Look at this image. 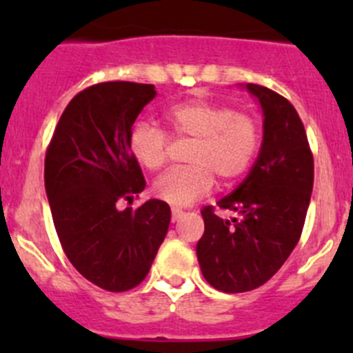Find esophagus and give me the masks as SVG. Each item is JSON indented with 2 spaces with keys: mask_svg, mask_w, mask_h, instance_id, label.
I'll return each instance as SVG.
<instances>
[{
  "mask_svg": "<svg viewBox=\"0 0 353 353\" xmlns=\"http://www.w3.org/2000/svg\"><path fill=\"white\" fill-rule=\"evenodd\" d=\"M183 215H184L183 210L176 208V206H172V222H177V220H179Z\"/></svg>",
  "mask_w": 353,
  "mask_h": 353,
  "instance_id": "esophagus-1",
  "label": "esophagus"
}]
</instances>
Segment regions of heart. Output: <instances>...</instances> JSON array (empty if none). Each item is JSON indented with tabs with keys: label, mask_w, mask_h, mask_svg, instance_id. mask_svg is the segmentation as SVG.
<instances>
[{
	"label": "heart",
	"mask_w": 353,
	"mask_h": 353,
	"mask_svg": "<svg viewBox=\"0 0 353 353\" xmlns=\"http://www.w3.org/2000/svg\"><path fill=\"white\" fill-rule=\"evenodd\" d=\"M174 138L191 141L186 160L190 165L174 167L155 181L157 198L183 206L205 196L219 179L232 186L258 155L261 128L252 116L236 112L229 105L191 99L170 105L163 112ZM131 155L148 170L165 165L170 134L150 121H137L128 137Z\"/></svg>",
	"instance_id": "1"
}]
</instances>
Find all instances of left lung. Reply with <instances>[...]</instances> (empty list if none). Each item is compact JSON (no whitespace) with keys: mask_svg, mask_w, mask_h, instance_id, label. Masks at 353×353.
<instances>
[{"mask_svg":"<svg viewBox=\"0 0 353 353\" xmlns=\"http://www.w3.org/2000/svg\"><path fill=\"white\" fill-rule=\"evenodd\" d=\"M265 112L258 159L248 177L219 201L232 220L203 206L205 232L196 244L203 276L227 294L265 285L301 239L314 183V159L304 124L283 95L248 83Z\"/></svg>","mask_w":353,"mask_h":353,"instance_id":"obj_1","label":"left lung"}]
</instances>
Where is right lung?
<instances>
[{"instance_id": "add662e5", "label": "right lung", "mask_w": 353, "mask_h": 353, "mask_svg": "<svg viewBox=\"0 0 353 353\" xmlns=\"http://www.w3.org/2000/svg\"><path fill=\"white\" fill-rule=\"evenodd\" d=\"M154 85L104 81L71 99L46 150L44 181L66 258L81 276L109 292L138 287L165 239L170 208L148 199L117 210L145 188L128 137Z\"/></svg>"}]
</instances>
